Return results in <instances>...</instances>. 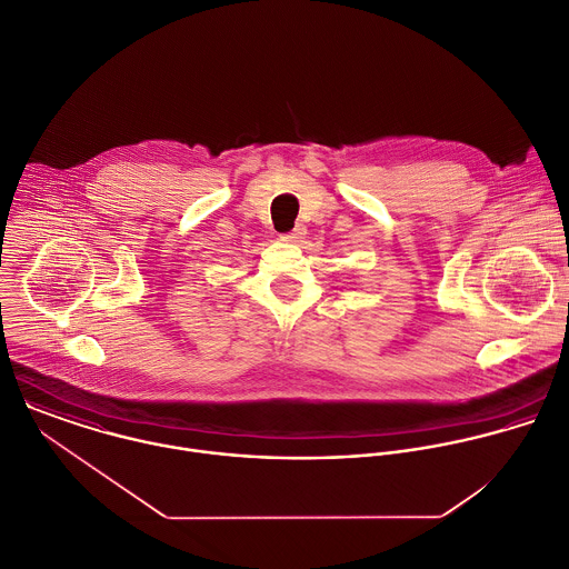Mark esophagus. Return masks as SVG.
<instances>
[{
	"label": "esophagus",
	"mask_w": 569,
	"mask_h": 569,
	"mask_svg": "<svg viewBox=\"0 0 569 569\" xmlns=\"http://www.w3.org/2000/svg\"><path fill=\"white\" fill-rule=\"evenodd\" d=\"M280 239H282L284 243H300V239H305V230L298 228V230H293V232H289V234H282Z\"/></svg>",
	"instance_id": "esophagus-1"
}]
</instances>
